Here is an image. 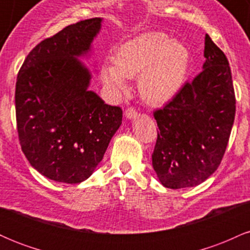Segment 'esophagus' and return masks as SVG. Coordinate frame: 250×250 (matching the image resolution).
<instances>
[{
	"instance_id": "esophagus-1",
	"label": "esophagus",
	"mask_w": 250,
	"mask_h": 250,
	"mask_svg": "<svg viewBox=\"0 0 250 250\" xmlns=\"http://www.w3.org/2000/svg\"><path fill=\"white\" fill-rule=\"evenodd\" d=\"M125 119L133 120V119H135V117L137 116V111L135 110L134 108H128V109H125Z\"/></svg>"
}]
</instances>
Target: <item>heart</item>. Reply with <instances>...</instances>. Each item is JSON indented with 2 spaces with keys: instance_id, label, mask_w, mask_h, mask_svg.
I'll return each mask as SVG.
<instances>
[{
  "instance_id": "heart-1",
  "label": "heart",
  "mask_w": 250,
  "mask_h": 250,
  "mask_svg": "<svg viewBox=\"0 0 250 250\" xmlns=\"http://www.w3.org/2000/svg\"><path fill=\"white\" fill-rule=\"evenodd\" d=\"M190 54L182 42L161 31H150L125 42L115 60L101 67V80L119 93L128 87V79L139 76V91L151 104H166L175 99L185 84Z\"/></svg>"
}]
</instances>
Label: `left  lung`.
<instances>
[{
	"mask_svg": "<svg viewBox=\"0 0 250 250\" xmlns=\"http://www.w3.org/2000/svg\"><path fill=\"white\" fill-rule=\"evenodd\" d=\"M202 71L163 109L156 110L153 168L166 188L205 182L220 166L235 119L228 60L207 34Z\"/></svg>",
	"mask_w": 250,
	"mask_h": 250,
	"instance_id": "1",
	"label": "left lung"
}]
</instances>
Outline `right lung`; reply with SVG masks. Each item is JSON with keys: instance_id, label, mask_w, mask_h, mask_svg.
<instances>
[{"instance_id": "right-lung-1", "label": "right lung", "mask_w": 250, "mask_h": 250, "mask_svg": "<svg viewBox=\"0 0 250 250\" xmlns=\"http://www.w3.org/2000/svg\"><path fill=\"white\" fill-rule=\"evenodd\" d=\"M102 17L84 20L36 45L17 75L19 139L30 166L47 179L80 183L94 173L122 123V110L89 90Z\"/></svg>"}]
</instances>
